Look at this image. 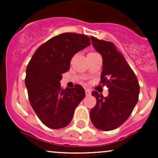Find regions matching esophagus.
<instances>
[{
	"label": "esophagus",
	"instance_id": "1",
	"mask_svg": "<svg viewBox=\"0 0 158 158\" xmlns=\"http://www.w3.org/2000/svg\"><path fill=\"white\" fill-rule=\"evenodd\" d=\"M85 95H91V91L89 90V89H86L85 90Z\"/></svg>",
	"mask_w": 158,
	"mask_h": 158
}]
</instances>
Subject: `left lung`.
Masks as SVG:
<instances>
[{"label":"left lung","instance_id":"1","mask_svg":"<svg viewBox=\"0 0 158 158\" xmlns=\"http://www.w3.org/2000/svg\"><path fill=\"white\" fill-rule=\"evenodd\" d=\"M90 38L93 47L102 57L100 83L109 89L107 97L95 91L92 92L97 102L90 111V119L96 128L111 131L131 115L138 101L140 86L134 72L112 43Z\"/></svg>","mask_w":158,"mask_h":158}]
</instances>
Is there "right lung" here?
<instances>
[{"label":"right lung","mask_w":158,"mask_h":158,"mask_svg":"<svg viewBox=\"0 0 158 158\" xmlns=\"http://www.w3.org/2000/svg\"><path fill=\"white\" fill-rule=\"evenodd\" d=\"M91 44L89 36L64 33L40 46L26 70L25 85L33 111L49 128L67 126L85 92L81 85L61 88L62 75L69 71L75 54Z\"/></svg>","instance_id":"add662e5"}]
</instances>
